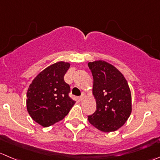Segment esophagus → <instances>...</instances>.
Listing matches in <instances>:
<instances>
[{
    "label": "esophagus",
    "mask_w": 160,
    "mask_h": 160,
    "mask_svg": "<svg viewBox=\"0 0 160 160\" xmlns=\"http://www.w3.org/2000/svg\"><path fill=\"white\" fill-rule=\"evenodd\" d=\"M84 98H85V95L83 94H82V95L80 97V101H83Z\"/></svg>",
    "instance_id": "34e87169"
}]
</instances>
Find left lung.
Wrapping results in <instances>:
<instances>
[{
	"label": "left lung",
	"instance_id": "left-lung-1",
	"mask_svg": "<svg viewBox=\"0 0 160 160\" xmlns=\"http://www.w3.org/2000/svg\"><path fill=\"white\" fill-rule=\"evenodd\" d=\"M92 73L96 111L88 121L102 132H112L127 122L132 110L129 85L123 74L105 61L88 62Z\"/></svg>",
	"mask_w": 160,
	"mask_h": 160
}]
</instances>
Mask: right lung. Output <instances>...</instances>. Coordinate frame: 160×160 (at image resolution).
<instances>
[{
	"instance_id": "right-lung-1",
	"label": "right lung",
	"mask_w": 160,
	"mask_h": 160,
	"mask_svg": "<svg viewBox=\"0 0 160 160\" xmlns=\"http://www.w3.org/2000/svg\"><path fill=\"white\" fill-rule=\"evenodd\" d=\"M70 64H52L41 71L32 81L26 94V108L34 121L44 128L65 118L75 104L69 96L70 87L64 76Z\"/></svg>"
}]
</instances>
